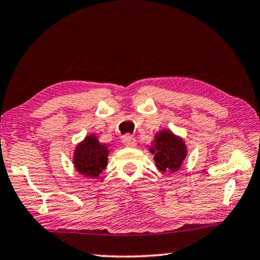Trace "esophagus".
<instances>
[{"label":"esophagus","instance_id":"1","mask_svg":"<svg viewBox=\"0 0 260 260\" xmlns=\"http://www.w3.org/2000/svg\"><path fill=\"white\" fill-rule=\"evenodd\" d=\"M122 142H124L126 147H135L136 146L135 138L129 134H126L124 138H122Z\"/></svg>","mask_w":260,"mask_h":260}]
</instances>
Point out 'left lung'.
<instances>
[{
  "label": "left lung",
  "mask_w": 260,
  "mask_h": 260,
  "mask_svg": "<svg viewBox=\"0 0 260 260\" xmlns=\"http://www.w3.org/2000/svg\"><path fill=\"white\" fill-rule=\"evenodd\" d=\"M150 151L155 155L153 158L158 169L170 172L178 171L187 155L183 141L167 131L156 135L155 147L151 148Z\"/></svg>",
  "instance_id": "8db88e82"
}]
</instances>
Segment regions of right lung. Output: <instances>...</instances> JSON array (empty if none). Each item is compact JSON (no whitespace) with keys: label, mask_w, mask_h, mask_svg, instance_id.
<instances>
[{"label":"right lung","mask_w":260,"mask_h":260,"mask_svg":"<svg viewBox=\"0 0 260 260\" xmlns=\"http://www.w3.org/2000/svg\"><path fill=\"white\" fill-rule=\"evenodd\" d=\"M108 147L101 144L95 135L87 136L76 149L74 166L87 177H98L108 165Z\"/></svg>","instance_id":"add662e5"}]
</instances>
